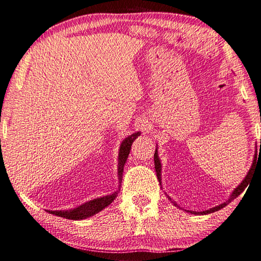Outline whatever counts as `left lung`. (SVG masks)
I'll return each instance as SVG.
<instances>
[{"instance_id":"left-lung-1","label":"left lung","mask_w":261,"mask_h":261,"mask_svg":"<svg viewBox=\"0 0 261 261\" xmlns=\"http://www.w3.org/2000/svg\"><path fill=\"white\" fill-rule=\"evenodd\" d=\"M260 145H261V141H260ZM153 157H154V168H156L157 177H158L159 182H161V184H162V174H161V173H162V164H161V161H159L157 149H156V151H154ZM255 164H257V153L254 154L252 166H251L250 171L248 172V174H246V176L244 177V180L241 182V185H239V187H237V188H236L234 191H232L231 195H230V197L228 198V200H226L225 203H222V204H220V205H218V206H216V207L210 208V210H207V211H203V212L188 211V212L193 213V214H208V213H213V212H216V211H219V210H221V208L225 207L226 205H228V204H229V203L231 202V200H234V199L237 197V196H240L242 193H243V191H244V189L246 188V187H248V186L250 185V180H251V176L253 175V172H254V168H255ZM168 199L171 200V197H168ZM173 203H174V202H173ZM174 205H175V206H177V204H175V203H174Z\"/></svg>"}]
</instances>
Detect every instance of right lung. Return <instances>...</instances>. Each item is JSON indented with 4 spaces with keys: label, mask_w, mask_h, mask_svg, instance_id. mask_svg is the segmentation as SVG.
<instances>
[{
    "label": "right lung",
    "mask_w": 261,
    "mask_h": 261,
    "mask_svg": "<svg viewBox=\"0 0 261 261\" xmlns=\"http://www.w3.org/2000/svg\"><path fill=\"white\" fill-rule=\"evenodd\" d=\"M140 132L138 133H134L128 136L125 140L122 141L120 144V149H119V156H118V179H119V184L121 182V177H122V172H123V166H125L126 161L128 158V154H129L130 151V147L132 143L134 142V140L138 139V136H140ZM119 188H120V185H119ZM120 190V189H119ZM118 191H114L113 194L108 195V196H103V197L99 198H95L93 200H89L85 204L80 205V206L74 207L73 210H66V211H47L51 214H55V216L61 217V218H65V219H70V220H82V219H87L94 214L98 213L99 211H102L103 208L109 206L111 204L116 197L118 196Z\"/></svg>",
    "instance_id": "add662e5"
}]
</instances>
